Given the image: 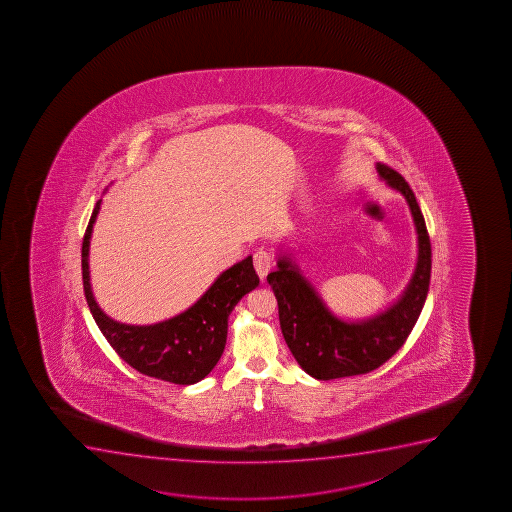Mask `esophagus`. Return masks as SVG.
Returning a JSON list of instances; mask_svg holds the SVG:
<instances>
[{"label": "esophagus", "mask_w": 512, "mask_h": 512, "mask_svg": "<svg viewBox=\"0 0 512 512\" xmlns=\"http://www.w3.org/2000/svg\"><path fill=\"white\" fill-rule=\"evenodd\" d=\"M253 265H255V271L259 274L260 279L264 281L265 276L271 272L274 267V255L267 250H259L253 255Z\"/></svg>", "instance_id": "esophagus-1"}]
</instances>
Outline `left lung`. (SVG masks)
I'll return each instance as SVG.
<instances>
[{"instance_id":"8db88e82","label":"left lung","mask_w":512,"mask_h":512,"mask_svg":"<svg viewBox=\"0 0 512 512\" xmlns=\"http://www.w3.org/2000/svg\"><path fill=\"white\" fill-rule=\"evenodd\" d=\"M377 171L389 187L403 193L418 235L415 274L392 307L370 319L348 322L329 312L319 293L301 276L298 265L286 255L279 257L276 271L267 276L276 295L284 341L313 379L353 377L384 365L406 343L427 300L432 247L420 205L408 181L397 171L382 163H377Z\"/></svg>"}]
</instances>
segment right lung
<instances>
[{"instance_id":"add662e5","label":"right lung","mask_w":512,"mask_h":512,"mask_svg":"<svg viewBox=\"0 0 512 512\" xmlns=\"http://www.w3.org/2000/svg\"><path fill=\"white\" fill-rule=\"evenodd\" d=\"M101 202L97 200L82 241V279L92 317L111 348L137 372L171 384L199 382L223 355L229 313L243 296L259 286L252 257L229 267L195 305L173 319L152 325L120 324L99 308L91 289L89 245Z\"/></svg>"}]
</instances>
